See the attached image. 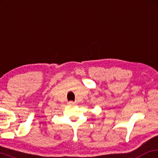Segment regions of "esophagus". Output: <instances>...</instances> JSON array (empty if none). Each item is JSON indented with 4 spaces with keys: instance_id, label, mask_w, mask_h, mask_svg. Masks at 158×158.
<instances>
[{
    "instance_id": "esophagus-1",
    "label": "esophagus",
    "mask_w": 158,
    "mask_h": 158,
    "mask_svg": "<svg viewBox=\"0 0 158 158\" xmlns=\"http://www.w3.org/2000/svg\"><path fill=\"white\" fill-rule=\"evenodd\" d=\"M67 104H68L69 105H73V104H75V102H73V101H69V102H68V103H67Z\"/></svg>"
}]
</instances>
